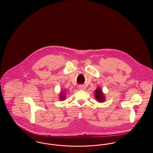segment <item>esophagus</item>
Masks as SVG:
<instances>
[{
    "instance_id": "obj_1",
    "label": "esophagus",
    "mask_w": 153,
    "mask_h": 153,
    "mask_svg": "<svg viewBox=\"0 0 153 153\" xmlns=\"http://www.w3.org/2000/svg\"><path fill=\"white\" fill-rule=\"evenodd\" d=\"M79 88L81 89V90H84L85 89V88L84 86H83V85H80L79 87Z\"/></svg>"
}]
</instances>
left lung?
<instances>
[{
	"instance_id": "8db88e82",
	"label": "left lung",
	"mask_w": 153,
	"mask_h": 153,
	"mask_svg": "<svg viewBox=\"0 0 153 153\" xmlns=\"http://www.w3.org/2000/svg\"><path fill=\"white\" fill-rule=\"evenodd\" d=\"M95 98L99 102H103L105 100V97L100 88L97 87L95 90Z\"/></svg>"
}]
</instances>
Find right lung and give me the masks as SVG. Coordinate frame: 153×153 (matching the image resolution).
<instances>
[{
	"instance_id": "right-lung-1",
	"label": "right lung",
	"mask_w": 153,
	"mask_h": 153,
	"mask_svg": "<svg viewBox=\"0 0 153 153\" xmlns=\"http://www.w3.org/2000/svg\"><path fill=\"white\" fill-rule=\"evenodd\" d=\"M65 92L66 91H61L60 94H59V99L60 100L63 101V100H65Z\"/></svg>"
}]
</instances>
